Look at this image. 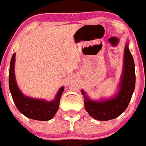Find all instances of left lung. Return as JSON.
I'll return each mask as SVG.
<instances>
[{
	"label": "left lung",
	"instance_id": "1",
	"mask_svg": "<svg viewBox=\"0 0 146 146\" xmlns=\"http://www.w3.org/2000/svg\"><path fill=\"white\" fill-rule=\"evenodd\" d=\"M135 68L133 56L128 48V44L125 46L123 68L119 85V91L115 96L108 100L95 101L87 96L83 90L84 108L90 117L100 121H108L118 117L128 107L135 88Z\"/></svg>",
	"mask_w": 146,
	"mask_h": 146
}]
</instances>
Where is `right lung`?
Listing matches in <instances>:
<instances>
[{
	"label": "right lung",
	"mask_w": 146,
	"mask_h": 146,
	"mask_svg": "<svg viewBox=\"0 0 146 146\" xmlns=\"http://www.w3.org/2000/svg\"><path fill=\"white\" fill-rule=\"evenodd\" d=\"M15 53L13 55L9 67V85L11 95L17 108L22 114L32 119L40 121L50 120L54 117L59 108L60 99L63 94L64 87H62L52 101L38 100L24 96L19 90L15 76Z\"/></svg>",
	"instance_id": "right-lung-1"
}]
</instances>
